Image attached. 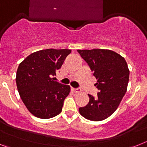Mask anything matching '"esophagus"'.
I'll return each mask as SVG.
<instances>
[{"label":"esophagus","mask_w":147,"mask_h":147,"mask_svg":"<svg viewBox=\"0 0 147 147\" xmlns=\"http://www.w3.org/2000/svg\"><path fill=\"white\" fill-rule=\"evenodd\" d=\"M71 90H72L73 92H74V93H80L81 90H80V88H71Z\"/></svg>","instance_id":"esophagus-1"}]
</instances>
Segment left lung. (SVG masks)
I'll return each mask as SVG.
<instances>
[{
  "label": "left lung",
  "mask_w": 147,
  "mask_h": 147,
  "mask_svg": "<svg viewBox=\"0 0 147 147\" xmlns=\"http://www.w3.org/2000/svg\"><path fill=\"white\" fill-rule=\"evenodd\" d=\"M90 66L99 90L96 96L88 94L90 100L79 111L90 121H99L115 112L127 92L129 71L125 59L107 49L77 50Z\"/></svg>",
  "instance_id": "left-lung-1"
}]
</instances>
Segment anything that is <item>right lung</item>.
I'll return each instance as SVG.
<instances>
[{"instance_id":"right-lung-1","label":"right lung","mask_w":147,"mask_h":147,"mask_svg":"<svg viewBox=\"0 0 147 147\" xmlns=\"http://www.w3.org/2000/svg\"><path fill=\"white\" fill-rule=\"evenodd\" d=\"M71 52L69 49L38 51L28 56L18 66V92L28 111L36 117L51 119L62 111L71 88L54 81L52 76Z\"/></svg>"}]
</instances>
